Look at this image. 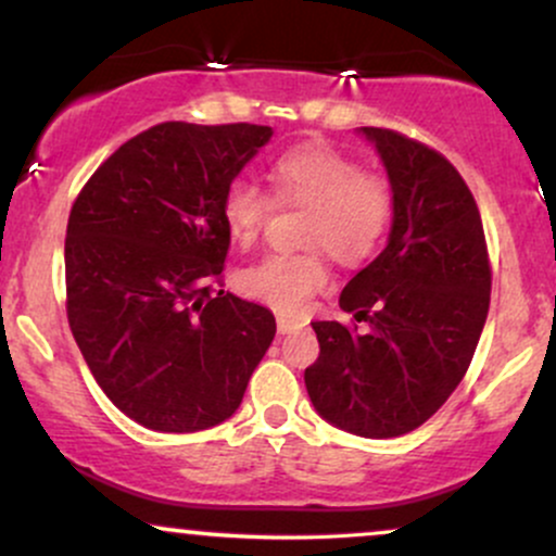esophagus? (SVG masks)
<instances>
[{
  "label": "esophagus",
  "mask_w": 556,
  "mask_h": 556,
  "mask_svg": "<svg viewBox=\"0 0 556 556\" xmlns=\"http://www.w3.org/2000/svg\"><path fill=\"white\" fill-rule=\"evenodd\" d=\"M277 327L282 334H290V331H298L305 327V321H300V318H287V316H279L277 318Z\"/></svg>",
  "instance_id": "obj_1"
}]
</instances>
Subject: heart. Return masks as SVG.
Returning <instances> with one entry per match:
<instances>
[{
	"mask_svg": "<svg viewBox=\"0 0 556 556\" xmlns=\"http://www.w3.org/2000/svg\"><path fill=\"white\" fill-rule=\"evenodd\" d=\"M274 193L285 203L311 206L305 245L327 248L342 264L366 261L384 240L392 222L394 198L387 180L363 175L353 156L327 143H303L285 151L271 164ZM271 198L253 182L235 180L222 201L229 240L248 248L258 238ZM329 282V264L321 251L303 256H266L238 274L242 295L269 305L279 314H303L311 298Z\"/></svg>",
	"mask_w": 556,
	"mask_h": 556,
	"instance_id": "1",
	"label": "heart"
}]
</instances>
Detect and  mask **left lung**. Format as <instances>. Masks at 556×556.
Returning a JSON list of instances; mask_svg holds the SVG:
<instances>
[{
  "instance_id": "1",
  "label": "left lung",
  "mask_w": 556,
  "mask_h": 556,
  "mask_svg": "<svg viewBox=\"0 0 556 556\" xmlns=\"http://www.w3.org/2000/svg\"><path fill=\"white\" fill-rule=\"evenodd\" d=\"M355 132L384 164L392 227L384 251L340 295L366 331L314 321L321 353L305 368V389L327 424L392 439L426 424L463 381L486 324L491 271L460 172L400 132Z\"/></svg>"
}]
</instances>
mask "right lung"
Wrapping results in <instances>:
<instances>
[{"instance_id": "right-lung-1", "label": "right lung", "mask_w": 556, "mask_h": 556, "mask_svg": "<svg viewBox=\"0 0 556 556\" xmlns=\"http://www.w3.org/2000/svg\"><path fill=\"white\" fill-rule=\"evenodd\" d=\"M271 136L156 125L119 146L70 212V329L96 384L146 429L227 420L277 334L269 308L212 292L229 248L222 201Z\"/></svg>"}]
</instances>
